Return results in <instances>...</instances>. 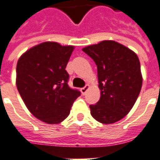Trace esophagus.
Listing matches in <instances>:
<instances>
[{
	"instance_id": "34e87169",
	"label": "esophagus",
	"mask_w": 160,
	"mask_h": 160,
	"mask_svg": "<svg viewBox=\"0 0 160 160\" xmlns=\"http://www.w3.org/2000/svg\"><path fill=\"white\" fill-rule=\"evenodd\" d=\"M89 87H89V85H86L85 87H82V88L80 89V92H81V93L83 94V95H85V94H86V92H87V90L89 89Z\"/></svg>"
}]
</instances>
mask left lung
<instances>
[{"mask_svg":"<svg viewBox=\"0 0 160 160\" xmlns=\"http://www.w3.org/2000/svg\"><path fill=\"white\" fill-rule=\"evenodd\" d=\"M98 68L100 99L91 114L104 124L114 123L130 111L141 92L142 75L137 55L119 42L104 40L82 49Z\"/></svg>","mask_w":160,"mask_h":160,"instance_id":"8db88e82","label":"left lung"}]
</instances>
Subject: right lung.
<instances>
[{
	"label": "right lung",
	"mask_w": 160,
	"mask_h": 160,
	"mask_svg": "<svg viewBox=\"0 0 160 160\" xmlns=\"http://www.w3.org/2000/svg\"><path fill=\"white\" fill-rule=\"evenodd\" d=\"M73 46L44 42L19 57L16 85L24 103L38 119L49 124L60 123L69 115L80 91L68 87L67 64Z\"/></svg>",
	"instance_id": "add662e5"
}]
</instances>
